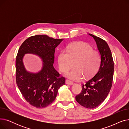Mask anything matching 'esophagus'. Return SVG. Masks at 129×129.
<instances>
[{"label":"esophagus","mask_w":129,"mask_h":129,"mask_svg":"<svg viewBox=\"0 0 129 129\" xmlns=\"http://www.w3.org/2000/svg\"><path fill=\"white\" fill-rule=\"evenodd\" d=\"M65 83L66 84H67V85H72L73 84V82H72V81L71 80H69L68 79H66L65 80Z\"/></svg>","instance_id":"34e87169"}]
</instances>
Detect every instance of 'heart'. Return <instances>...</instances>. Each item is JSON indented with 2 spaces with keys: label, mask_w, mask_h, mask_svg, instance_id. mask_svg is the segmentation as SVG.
I'll list each match as a JSON object with an SVG mask.
<instances>
[{
  "label": "heart",
  "mask_w": 129,
  "mask_h": 129,
  "mask_svg": "<svg viewBox=\"0 0 129 129\" xmlns=\"http://www.w3.org/2000/svg\"><path fill=\"white\" fill-rule=\"evenodd\" d=\"M58 65L61 72H66L75 62V69L66 72L64 76L72 80H80L84 75L88 78L95 74L100 64V55L98 52L93 50L87 43L77 42L71 44L67 51L63 50L58 56Z\"/></svg>",
  "instance_id": "1"
}]
</instances>
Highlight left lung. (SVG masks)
Here are the masks:
<instances>
[{
  "label": "left lung",
  "mask_w": 129,
  "mask_h": 129,
  "mask_svg": "<svg viewBox=\"0 0 129 129\" xmlns=\"http://www.w3.org/2000/svg\"><path fill=\"white\" fill-rule=\"evenodd\" d=\"M89 35L96 43L100 55V64L96 75L83 85L82 92L75 99L81 106L93 109L102 103L110 92L113 81L114 63L111 50L105 41L91 34Z\"/></svg>",
  "instance_id": "8db88e82"
}]
</instances>
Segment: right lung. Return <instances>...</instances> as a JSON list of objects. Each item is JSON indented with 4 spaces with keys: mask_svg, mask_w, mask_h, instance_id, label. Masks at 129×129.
<instances>
[{
    "mask_svg": "<svg viewBox=\"0 0 129 129\" xmlns=\"http://www.w3.org/2000/svg\"><path fill=\"white\" fill-rule=\"evenodd\" d=\"M63 40L46 35H37L26 39L20 46L16 60V83L27 102L37 108H43L55 99L65 78L53 67L56 47ZM26 53L38 55L42 59V69L32 73L25 69L23 58Z\"/></svg>",
    "mask_w": 129,
    "mask_h": 129,
    "instance_id": "add662e5",
    "label": "right lung"
}]
</instances>
